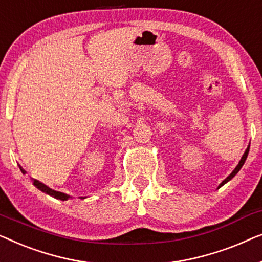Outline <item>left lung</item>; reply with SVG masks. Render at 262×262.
Here are the masks:
<instances>
[{"mask_svg": "<svg viewBox=\"0 0 262 262\" xmlns=\"http://www.w3.org/2000/svg\"><path fill=\"white\" fill-rule=\"evenodd\" d=\"M249 147H250V143H249V145H248V147H247V149L245 150V153H243V156H242V158H241V160H240V161H238L237 166H236V167H235V168H234V171H233V172H231V173H230V174H229V176H228V177H227V178H226V179H224L222 183H221V184H220V185H219V187H217V189H220V187H221V186H223V185H224V184H226V183H228V182H229V180H231V179H233V178H234V177L237 174V172H238V171H240V169H241V167L243 166V164H245V161H246V159H247V157H248V153H249Z\"/></svg>", "mask_w": 262, "mask_h": 262, "instance_id": "obj_1", "label": "left lung"}]
</instances>
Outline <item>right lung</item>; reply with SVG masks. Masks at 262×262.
<instances>
[{"instance_id": "right-lung-1", "label": "right lung", "mask_w": 262, "mask_h": 262, "mask_svg": "<svg viewBox=\"0 0 262 262\" xmlns=\"http://www.w3.org/2000/svg\"><path fill=\"white\" fill-rule=\"evenodd\" d=\"M20 169H21V172L25 174V173H26L25 169L22 168L21 166H20ZM33 185H34L36 189H39L40 191H42V192H45L46 194H49V196L57 198V200L68 201V200H70V198H72L71 196H70V194H66L64 192H60V191L52 190V189H51V187H49L47 185H45V184L41 183V182H39V180H36V179H33ZM82 198H85V197H82Z\"/></svg>"}]
</instances>
